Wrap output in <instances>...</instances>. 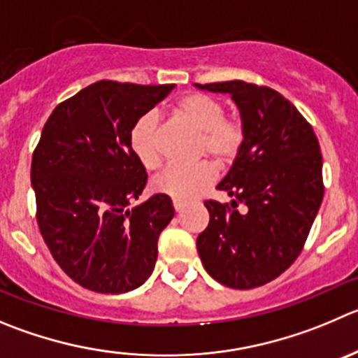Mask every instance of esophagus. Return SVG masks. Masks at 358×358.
Masks as SVG:
<instances>
[{"label":"esophagus","instance_id":"34e87169","mask_svg":"<svg viewBox=\"0 0 358 358\" xmlns=\"http://www.w3.org/2000/svg\"><path fill=\"white\" fill-rule=\"evenodd\" d=\"M186 207L185 202H179V200H173V209H176V213H181L182 209Z\"/></svg>","mask_w":358,"mask_h":358}]
</instances>
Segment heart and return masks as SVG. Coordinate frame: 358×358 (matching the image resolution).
Here are the masks:
<instances>
[{"mask_svg":"<svg viewBox=\"0 0 358 358\" xmlns=\"http://www.w3.org/2000/svg\"><path fill=\"white\" fill-rule=\"evenodd\" d=\"M176 114L200 131V155H207L217 165L228 163L243 145L244 130L241 121L224 117V107L217 98L203 93L182 96L173 107ZM130 145L134 155L145 169H156L162 162L158 135V115L155 112L141 115L131 126ZM216 172L210 163L196 165H169L155 179V189L173 200L186 202L199 196Z\"/></svg>","mask_w":358,"mask_h":358,"instance_id":"b5f03b06","label":"heart"}]
</instances>
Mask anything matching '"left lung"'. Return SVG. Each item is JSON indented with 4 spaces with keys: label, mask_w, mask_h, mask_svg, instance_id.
<instances>
[{
    "label": "left lung",
    "mask_w": 358,
    "mask_h": 358,
    "mask_svg": "<svg viewBox=\"0 0 358 358\" xmlns=\"http://www.w3.org/2000/svg\"><path fill=\"white\" fill-rule=\"evenodd\" d=\"M195 87L230 94L244 130L243 145L217 185L234 200L230 206L203 202L209 224L196 250L217 283L239 290L262 287L294 264L322 206L318 138L301 112L271 87L243 80Z\"/></svg>",
    "instance_id": "8db88e82"
}]
</instances>
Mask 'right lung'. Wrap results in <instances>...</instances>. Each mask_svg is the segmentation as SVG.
Returning a JSON list of instances; mask_svg holds the SVG:
<instances>
[{
    "label": "right lung",
    "mask_w": 358,
    "mask_h": 358,
    "mask_svg": "<svg viewBox=\"0 0 358 358\" xmlns=\"http://www.w3.org/2000/svg\"><path fill=\"white\" fill-rule=\"evenodd\" d=\"M172 90L100 80L57 105L43 126L31 162L36 221L54 260L87 290L126 294L155 271L173 206L156 193L128 207L148 185L130 131Z\"/></svg>",
    "instance_id": "obj_1"
}]
</instances>
